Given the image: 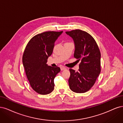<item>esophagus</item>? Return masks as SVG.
<instances>
[{
  "label": "esophagus",
  "mask_w": 123,
  "mask_h": 123,
  "mask_svg": "<svg viewBox=\"0 0 123 123\" xmlns=\"http://www.w3.org/2000/svg\"><path fill=\"white\" fill-rule=\"evenodd\" d=\"M60 68H61V70H65V69H66V68L65 67H63V66L61 67Z\"/></svg>",
  "instance_id": "34e87169"
}]
</instances>
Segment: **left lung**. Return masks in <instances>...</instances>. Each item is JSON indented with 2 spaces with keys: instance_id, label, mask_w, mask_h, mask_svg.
Instances as JSON below:
<instances>
[{
  "instance_id": "obj_1",
  "label": "left lung",
  "mask_w": 123,
  "mask_h": 123,
  "mask_svg": "<svg viewBox=\"0 0 123 123\" xmlns=\"http://www.w3.org/2000/svg\"><path fill=\"white\" fill-rule=\"evenodd\" d=\"M66 33L74 39V57L81 61L78 72L70 68V89L77 93H84L94 84L101 72V53L94 39L86 31L74 30Z\"/></svg>"
}]
</instances>
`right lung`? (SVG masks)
I'll list each match as a JSON object with an SVG mask.
<instances>
[{"label":"right lung","mask_w":123,"mask_h":123,"mask_svg":"<svg viewBox=\"0 0 123 123\" xmlns=\"http://www.w3.org/2000/svg\"><path fill=\"white\" fill-rule=\"evenodd\" d=\"M63 32L47 31L35 35L27 43L22 56L26 76L32 89L40 94L50 93L54 89V79L60 67L46 64L55 42Z\"/></svg>","instance_id":"1"}]
</instances>
